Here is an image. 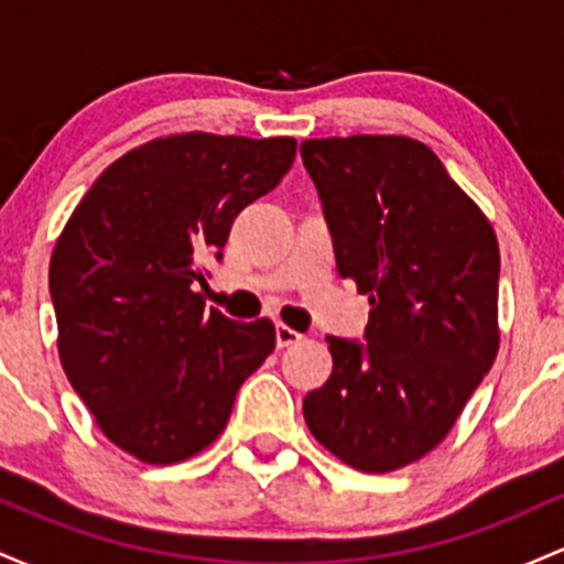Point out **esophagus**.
<instances>
[{
  "label": "esophagus",
  "instance_id": "34e87169",
  "mask_svg": "<svg viewBox=\"0 0 564 564\" xmlns=\"http://www.w3.org/2000/svg\"><path fill=\"white\" fill-rule=\"evenodd\" d=\"M296 341H302V334L294 332V328H289L286 323H278V326H275V345L278 347H291V345H296Z\"/></svg>",
  "mask_w": 564,
  "mask_h": 564
}]
</instances>
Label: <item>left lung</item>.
Instances as JSON below:
<instances>
[{
    "instance_id": "left-lung-1",
    "label": "left lung",
    "mask_w": 564,
    "mask_h": 564,
    "mask_svg": "<svg viewBox=\"0 0 564 564\" xmlns=\"http://www.w3.org/2000/svg\"><path fill=\"white\" fill-rule=\"evenodd\" d=\"M336 270L368 294L364 339L326 336L334 371L304 398L315 440L360 471H392L451 432L498 352V241L424 142L304 140Z\"/></svg>"
}]
</instances>
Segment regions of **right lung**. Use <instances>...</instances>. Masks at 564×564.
Segmentation results:
<instances>
[{"label":"right lung","instance_id":"add662e5","mask_svg":"<svg viewBox=\"0 0 564 564\" xmlns=\"http://www.w3.org/2000/svg\"><path fill=\"white\" fill-rule=\"evenodd\" d=\"M294 156V138L153 140L95 180L57 238L50 296L63 371L102 435L140 462H185L215 443L273 352V323L204 310L193 283Z\"/></svg>","mask_w":564,"mask_h":564}]
</instances>
